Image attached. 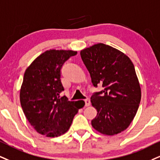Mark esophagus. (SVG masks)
<instances>
[{
  "label": "esophagus",
  "mask_w": 160,
  "mask_h": 160,
  "mask_svg": "<svg viewBox=\"0 0 160 160\" xmlns=\"http://www.w3.org/2000/svg\"><path fill=\"white\" fill-rule=\"evenodd\" d=\"M90 100L88 99V98H86V100H85V105L86 106V107H88V106H89L90 105Z\"/></svg>",
  "instance_id": "1"
}]
</instances>
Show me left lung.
I'll return each mask as SVG.
<instances>
[{
  "instance_id": "left-lung-1",
  "label": "left lung",
  "mask_w": 160,
  "mask_h": 160,
  "mask_svg": "<svg viewBox=\"0 0 160 160\" xmlns=\"http://www.w3.org/2000/svg\"><path fill=\"white\" fill-rule=\"evenodd\" d=\"M80 56L93 86L103 87L91 97L98 112L92 127L109 136L124 131L133 120L141 101L133 64L122 52L102 43L82 50Z\"/></svg>"
}]
</instances>
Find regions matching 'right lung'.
Returning <instances> with one entry per match:
<instances>
[{"label": "right lung", "instance_id": "obj_1", "mask_svg": "<svg viewBox=\"0 0 160 160\" xmlns=\"http://www.w3.org/2000/svg\"><path fill=\"white\" fill-rule=\"evenodd\" d=\"M78 52L50 50L38 56L24 73L20 101L25 116L42 135L59 136L68 130L81 108L59 94L64 91L61 69Z\"/></svg>", "mask_w": 160, "mask_h": 160}]
</instances>
